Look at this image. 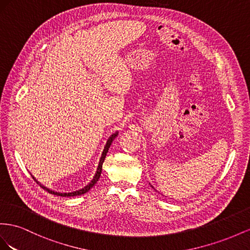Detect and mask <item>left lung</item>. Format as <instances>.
Instances as JSON below:
<instances>
[{"label":"left lung","instance_id":"1","mask_svg":"<svg viewBox=\"0 0 250 250\" xmlns=\"http://www.w3.org/2000/svg\"><path fill=\"white\" fill-rule=\"evenodd\" d=\"M152 188H153V187H152Z\"/></svg>","mask_w":250,"mask_h":250}]
</instances>
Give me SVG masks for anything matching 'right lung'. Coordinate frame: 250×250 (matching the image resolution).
<instances>
[{"label":"right lung","mask_w":250,"mask_h":250,"mask_svg":"<svg viewBox=\"0 0 250 250\" xmlns=\"http://www.w3.org/2000/svg\"><path fill=\"white\" fill-rule=\"evenodd\" d=\"M117 135H118V131H117V132H115V133H113V134L111 135V136L109 137V139L106 140V144H105L104 148V151H103V153H102L101 159H99L98 167H97L96 173H95V175H94V177H93V179H92V180L90 181V183H89V184H87V185H85L84 188H81V189L75 190V191H71V192H60V191H54V190H52V189H49L48 188L44 187V185H42V184H41L37 179H35V178H34L32 175H31V177L33 178L34 181L37 182L42 188H44L45 190H47V191L49 192V194H52V195H55V196H61V197H74V196H81V195H83V194H85V192H87V191H89L92 188H93L94 185H95V183L98 181L99 177H101V175H102L103 163H104V158H105V156H106V153H108L109 148H110V146L112 145L113 140L117 137Z\"/></svg>","instance_id":"add662e5"}]
</instances>
